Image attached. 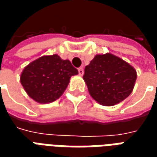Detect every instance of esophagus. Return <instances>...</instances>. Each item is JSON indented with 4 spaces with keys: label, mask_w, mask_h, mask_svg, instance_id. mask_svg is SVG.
Returning <instances> with one entry per match:
<instances>
[{
    "label": "esophagus",
    "mask_w": 157,
    "mask_h": 157,
    "mask_svg": "<svg viewBox=\"0 0 157 157\" xmlns=\"http://www.w3.org/2000/svg\"><path fill=\"white\" fill-rule=\"evenodd\" d=\"M78 72H79V75H81V76H82L83 74H84V70H83L82 67H80V68L78 69Z\"/></svg>",
    "instance_id": "obj_1"
}]
</instances>
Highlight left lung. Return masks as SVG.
I'll return each instance as SVG.
<instances>
[{
	"instance_id": "1",
	"label": "left lung",
	"mask_w": 157,
	"mask_h": 157,
	"mask_svg": "<svg viewBox=\"0 0 157 157\" xmlns=\"http://www.w3.org/2000/svg\"><path fill=\"white\" fill-rule=\"evenodd\" d=\"M136 78L133 66L110 53L95 55L83 75L90 95L103 106L115 105L127 98Z\"/></svg>"
}]
</instances>
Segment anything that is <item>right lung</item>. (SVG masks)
<instances>
[{
    "label": "right lung",
    "instance_id": "1",
    "mask_svg": "<svg viewBox=\"0 0 157 157\" xmlns=\"http://www.w3.org/2000/svg\"><path fill=\"white\" fill-rule=\"evenodd\" d=\"M78 74L69 59L58 55H44L23 69L20 82L27 94L39 103H49L59 98L72 75Z\"/></svg>",
    "mask_w": 157,
    "mask_h": 157
}]
</instances>
